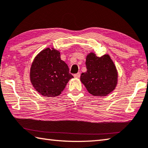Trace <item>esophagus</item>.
Returning a JSON list of instances; mask_svg holds the SVG:
<instances>
[{
    "instance_id": "1",
    "label": "esophagus",
    "mask_w": 148,
    "mask_h": 148,
    "mask_svg": "<svg viewBox=\"0 0 148 148\" xmlns=\"http://www.w3.org/2000/svg\"><path fill=\"white\" fill-rule=\"evenodd\" d=\"M74 77H76V78H79V77H80V73H79V72H78V73H77V74H75L74 75Z\"/></svg>"
}]
</instances>
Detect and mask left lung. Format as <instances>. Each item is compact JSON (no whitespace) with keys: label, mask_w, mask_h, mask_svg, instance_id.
I'll return each instance as SVG.
<instances>
[{"label":"left lung","mask_w":148,"mask_h":148,"mask_svg":"<svg viewBox=\"0 0 148 148\" xmlns=\"http://www.w3.org/2000/svg\"><path fill=\"white\" fill-rule=\"evenodd\" d=\"M87 72L80 80L88 92L93 96H106L114 90L118 82V72L108 54L98 57L90 52L86 58Z\"/></svg>","instance_id":"8db88e82"}]
</instances>
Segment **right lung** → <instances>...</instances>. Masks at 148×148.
Instances as JSON below:
<instances>
[{"instance_id":"1","label":"right lung","mask_w":148,"mask_h":148,"mask_svg":"<svg viewBox=\"0 0 148 148\" xmlns=\"http://www.w3.org/2000/svg\"><path fill=\"white\" fill-rule=\"evenodd\" d=\"M60 56L58 50L47 48L34 60L29 77L32 85L40 95L56 97L64 90L69 80L74 77Z\"/></svg>"}]
</instances>
